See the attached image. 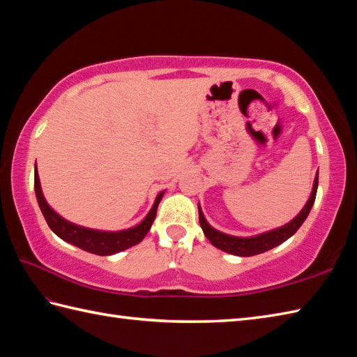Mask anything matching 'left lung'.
Returning <instances> with one entry per match:
<instances>
[{
  "mask_svg": "<svg viewBox=\"0 0 357 357\" xmlns=\"http://www.w3.org/2000/svg\"><path fill=\"white\" fill-rule=\"evenodd\" d=\"M317 184H319V172L316 173L312 195H310V198L304 206V208H302L298 213V216L293 218L290 222H287L282 227H278V229L264 231L261 234H256V236H248V238L231 236V234H227V233H222V231L213 229V227L207 222V219H206V216H204L201 207L198 206L201 229L211 244H213L216 248L222 250V252H225V253L247 257V256H255V255H261L264 252H268V250L282 244V242H285L288 238H291L293 234L298 231L299 227L304 224V221L310 213V210H312L313 204H314Z\"/></svg>",
  "mask_w": 357,
  "mask_h": 357,
  "instance_id": "obj_1",
  "label": "left lung"
}]
</instances>
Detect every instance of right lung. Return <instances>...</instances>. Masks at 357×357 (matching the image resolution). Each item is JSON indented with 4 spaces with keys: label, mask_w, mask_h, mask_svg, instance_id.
<instances>
[{
    "label": "right lung",
    "mask_w": 357,
    "mask_h": 357,
    "mask_svg": "<svg viewBox=\"0 0 357 357\" xmlns=\"http://www.w3.org/2000/svg\"><path fill=\"white\" fill-rule=\"evenodd\" d=\"M35 195L38 206H40L43 216L45 218V222L49 224L50 230L56 234V236L61 238L63 241L69 242L72 245H77L81 250H86L89 253L100 255V256H110L123 252V250L130 248L144 239V236L149 233L151 224L155 221L156 210L159 202H161L164 192L156 196L153 202V207L150 208L147 216L142 219V221L132 227V229L127 230H119V231H105V230H95V229H87V227L77 225L70 221H67L61 215H58L55 210H53L47 201H45L41 184H40V176H38V170L35 169Z\"/></svg>",
    "instance_id": "right-lung-1"
}]
</instances>
